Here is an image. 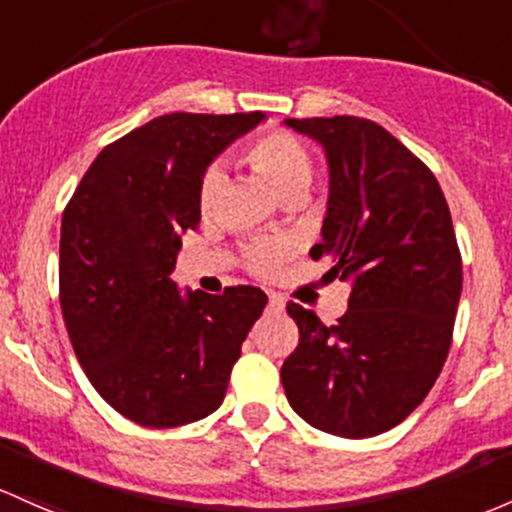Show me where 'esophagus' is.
Returning a JSON list of instances; mask_svg holds the SVG:
<instances>
[{"label":"esophagus","instance_id":"34e87169","mask_svg":"<svg viewBox=\"0 0 512 512\" xmlns=\"http://www.w3.org/2000/svg\"><path fill=\"white\" fill-rule=\"evenodd\" d=\"M270 311H284V299L279 294H270Z\"/></svg>","mask_w":512,"mask_h":512}]
</instances>
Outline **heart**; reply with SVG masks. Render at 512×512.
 Returning <instances> with one entry per match:
<instances>
[{"label": "heart", "mask_w": 512, "mask_h": 512, "mask_svg": "<svg viewBox=\"0 0 512 512\" xmlns=\"http://www.w3.org/2000/svg\"><path fill=\"white\" fill-rule=\"evenodd\" d=\"M240 159L257 176H262L284 201L301 196L304 188L309 186L311 154L292 132H284V129L260 132L242 147ZM220 188H223V174L215 169L208 171L203 176L201 188H198V208L203 215H208L215 208ZM289 255H292V242L289 240H260L247 247L245 265L257 277H274L289 260Z\"/></svg>", "instance_id": "heart-1"}]
</instances>
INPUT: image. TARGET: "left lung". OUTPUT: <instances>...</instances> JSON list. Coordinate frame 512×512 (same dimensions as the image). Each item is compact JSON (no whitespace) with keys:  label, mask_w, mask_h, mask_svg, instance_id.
Returning <instances> with one entry per match:
<instances>
[{"label":"left lung","mask_w":512,"mask_h":512,"mask_svg":"<svg viewBox=\"0 0 512 512\" xmlns=\"http://www.w3.org/2000/svg\"><path fill=\"white\" fill-rule=\"evenodd\" d=\"M284 125L324 147L328 206L309 255L353 289L336 326L289 301L299 346L279 375L311 427L375 437L422 405L449 355L464 282L449 206L427 164L375 122L336 115Z\"/></svg>","instance_id":"obj_1"}]
</instances>
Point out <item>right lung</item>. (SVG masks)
Listing matches in <instances>:
<instances>
[{"mask_svg":"<svg viewBox=\"0 0 512 512\" xmlns=\"http://www.w3.org/2000/svg\"><path fill=\"white\" fill-rule=\"evenodd\" d=\"M265 112L154 117L107 144L61 223V309L73 351L102 400L152 429L208 417L223 402L242 341L267 297H213L171 279L181 233L201 223L206 166Z\"/></svg>","mask_w":512,"mask_h":512,"instance_id":"1","label":"right lung"}]
</instances>
